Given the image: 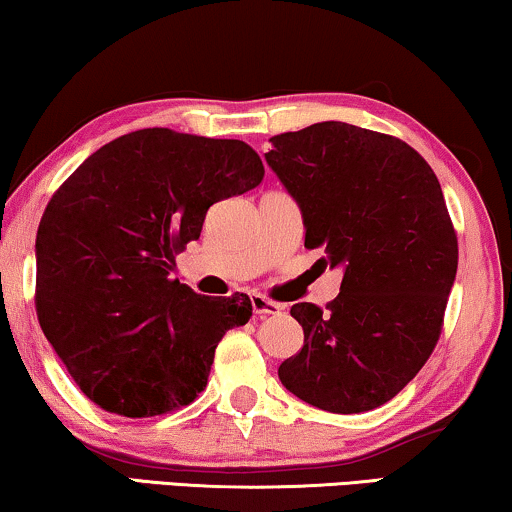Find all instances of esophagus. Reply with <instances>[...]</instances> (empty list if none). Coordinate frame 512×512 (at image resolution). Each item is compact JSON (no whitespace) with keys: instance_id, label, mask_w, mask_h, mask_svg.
Here are the masks:
<instances>
[{"instance_id":"obj_1","label":"esophagus","mask_w":512,"mask_h":512,"mask_svg":"<svg viewBox=\"0 0 512 512\" xmlns=\"http://www.w3.org/2000/svg\"><path fill=\"white\" fill-rule=\"evenodd\" d=\"M251 307L258 317H272V314H282L284 305L275 303V300L261 296V293H251Z\"/></svg>"}]
</instances>
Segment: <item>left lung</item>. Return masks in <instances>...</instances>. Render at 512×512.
<instances>
[{
	"mask_svg": "<svg viewBox=\"0 0 512 512\" xmlns=\"http://www.w3.org/2000/svg\"><path fill=\"white\" fill-rule=\"evenodd\" d=\"M265 160L298 202L305 247L342 268L326 310L291 307L305 345L279 380L314 408L391 401L429 359L457 277V235L429 163L401 139L340 121L270 139Z\"/></svg>",
	"mask_w": 512,
	"mask_h": 512,
	"instance_id": "left-lung-1",
	"label": "left lung"
}]
</instances>
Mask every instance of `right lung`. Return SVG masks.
Segmentation results:
<instances>
[{"label": "right lung", "instance_id": "obj_1", "mask_svg": "<svg viewBox=\"0 0 512 512\" xmlns=\"http://www.w3.org/2000/svg\"><path fill=\"white\" fill-rule=\"evenodd\" d=\"M240 139L130 132L76 167L37 230L41 331L90 401L156 417L207 387L214 349L251 300L200 296L170 279L207 209L263 181Z\"/></svg>", "mask_w": 512, "mask_h": 512}]
</instances>
